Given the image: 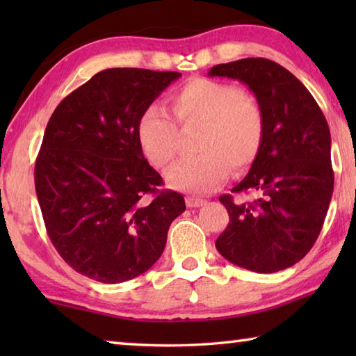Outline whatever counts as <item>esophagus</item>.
Here are the masks:
<instances>
[{"label": "esophagus", "instance_id": "34e87169", "mask_svg": "<svg viewBox=\"0 0 356 356\" xmlns=\"http://www.w3.org/2000/svg\"><path fill=\"white\" fill-rule=\"evenodd\" d=\"M185 204H186V207L193 209V207H201L202 204H206V201H204V200H200V197H191V196H186V197H185Z\"/></svg>", "mask_w": 356, "mask_h": 356}]
</instances>
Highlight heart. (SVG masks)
Returning <instances> with one entry per match:
<instances>
[{
  "mask_svg": "<svg viewBox=\"0 0 356 356\" xmlns=\"http://www.w3.org/2000/svg\"><path fill=\"white\" fill-rule=\"evenodd\" d=\"M171 111L182 129L202 127L197 159L168 171L172 188L206 193L220 186L232 171L242 172L261 150L265 131L262 106L236 84L195 78L170 97ZM136 136L146 159L166 170L177 155L179 129L166 111L149 106L138 120Z\"/></svg>",
  "mask_w": 356,
  "mask_h": 356,
  "instance_id": "heart-1",
  "label": "heart"
}]
</instances>
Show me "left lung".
Returning a JSON list of instances; mask_svg holds the SVG:
<instances>
[{"instance_id":"left-lung-1","label":"left lung","mask_w":356,"mask_h":356,"mask_svg":"<svg viewBox=\"0 0 356 356\" xmlns=\"http://www.w3.org/2000/svg\"><path fill=\"white\" fill-rule=\"evenodd\" d=\"M210 76L238 80L254 92L265 118L261 150L234 193L220 196L229 225L215 246L229 262L257 273L292 267L322 231L333 195L331 138L323 113L297 76L265 58L218 64Z\"/></svg>"}]
</instances>
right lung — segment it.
Returning <instances> with one entry per match:
<instances>
[{"label":"right lung","mask_w":356,"mask_h":356,"mask_svg":"<svg viewBox=\"0 0 356 356\" xmlns=\"http://www.w3.org/2000/svg\"><path fill=\"white\" fill-rule=\"evenodd\" d=\"M179 72L116 67L95 74L53 111L34 184L47 234L75 272L118 284L147 272L185 210L144 159L138 120Z\"/></svg>","instance_id":"add662e5"}]
</instances>
